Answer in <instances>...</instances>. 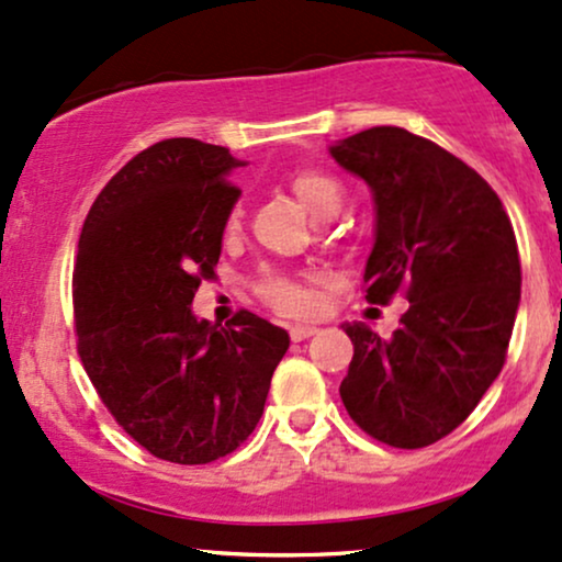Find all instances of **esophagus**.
I'll return each mask as SVG.
<instances>
[{"label": "esophagus", "instance_id": "34e87169", "mask_svg": "<svg viewBox=\"0 0 562 562\" xmlns=\"http://www.w3.org/2000/svg\"><path fill=\"white\" fill-rule=\"evenodd\" d=\"M316 333H319V327H314V324H295V327H290V337H293V342L306 340V337Z\"/></svg>", "mask_w": 562, "mask_h": 562}]
</instances>
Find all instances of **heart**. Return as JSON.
I'll return each mask as SVG.
<instances>
[{
  "instance_id": "1",
  "label": "heart",
  "mask_w": 562,
  "mask_h": 562,
  "mask_svg": "<svg viewBox=\"0 0 562 562\" xmlns=\"http://www.w3.org/2000/svg\"><path fill=\"white\" fill-rule=\"evenodd\" d=\"M290 186H293V191L299 195L301 204L306 206L308 212L319 216L337 212L342 204V199H346V188H342L340 182L316 170L295 172L293 180H290ZM235 225H238V212L227 216V229H233ZM263 295H267L277 308L293 311V314L295 311H306L311 306L308 295L303 293L295 282L282 280V277H272V280H267V285H263Z\"/></svg>"
}]
</instances>
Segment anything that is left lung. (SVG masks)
Instances as JSON below:
<instances>
[{"mask_svg":"<svg viewBox=\"0 0 562 562\" xmlns=\"http://www.w3.org/2000/svg\"><path fill=\"white\" fill-rule=\"evenodd\" d=\"M329 154L374 199L367 299L405 288L411 303L390 340L342 324L353 361L340 397L380 442L427 448L461 427L503 369L520 303L516 235L482 175L422 135L369 127Z\"/></svg>","mask_w":562,"mask_h":562,"instance_id":"8db88e82","label":"left lung"}]
</instances>
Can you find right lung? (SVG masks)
<instances>
[{"mask_svg": "<svg viewBox=\"0 0 562 562\" xmlns=\"http://www.w3.org/2000/svg\"><path fill=\"white\" fill-rule=\"evenodd\" d=\"M246 161L167 138L133 157L93 201L78 240V353L101 403L140 448L212 463L256 429L290 335L251 311L220 327L191 303L214 277Z\"/></svg>", "mask_w": 562, "mask_h": 562, "instance_id": "1", "label": "right lung"}]
</instances>
